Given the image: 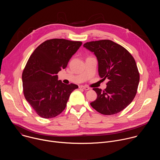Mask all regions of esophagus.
Returning a JSON list of instances; mask_svg holds the SVG:
<instances>
[{"mask_svg": "<svg viewBox=\"0 0 160 160\" xmlns=\"http://www.w3.org/2000/svg\"><path fill=\"white\" fill-rule=\"evenodd\" d=\"M79 88H82V89H84V90H88L90 89L89 87H87V86H83V85H80V86H79Z\"/></svg>", "mask_w": 160, "mask_h": 160, "instance_id": "34e87169", "label": "esophagus"}]
</instances>
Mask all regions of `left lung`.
<instances>
[{
	"label": "left lung",
	"mask_w": 160,
	"mask_h": 160,
	"mask_svg": "<svg viewBox=\"0 0 160 160\" xmlns=\"http://www.w3.org/2000/svg\"><path fill=\"white\" fill-rule=\"evenodd\" d=\"M83 47L97 57L99 77L109 80L104 90L93 88L98 97L91 106L105 115L120 112L132 102L138 91L140 76L134 58L122 45L109 40L87 42Z\"/></svg>",
	"instance_id": "8db88e82"
}]
</instances>
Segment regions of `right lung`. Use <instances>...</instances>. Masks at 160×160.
I'll return each mask as SVG.
<instances>
[{
	"mask_svg": "<svg viewBox=\"0 0 160 160\" xmlns=\"http://www.w3.org/2000/svg\"><path fill=\"white\" fill-rule=\"evenodd\" d=\"M82 44L80 41L53 38L42 43L29 58L22 74L26 100L38 115L51 118L65 109L74 83L58 80L57 74L67 66L72 56Z\"/></svg>",
	"mask_w": 160,
	"mask_h": 160,
	"instance_id": "add662e5",
	"label": "right lung"
}]
</instances>
